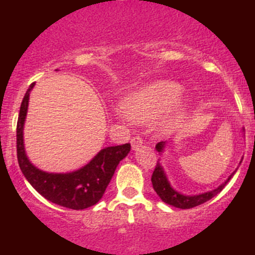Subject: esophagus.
<instances>
[{"label": "esophagus", "instance_id": "esophagus-1", "mask_svg": "<svg viewBox=\"0 0 255 255\" xmlns=\"http://www.w3.org/2000/svg\"><path fill=\"white\" fill-rule=\"evenodd\" d=\"M130 144H132L133 150H137L139 146H142L143 140H142V138L139 137V135H135V137H133L132 140H130Z\"/></svg>", "mask_w": 255, "mask_h": 255}]
</instances>
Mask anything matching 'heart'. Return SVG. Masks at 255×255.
I'll list each match as a JSON object with an SVG mask.
<instances>
[{"label":"heart","instance_id":"1","mask_svg":"<svg viewBox=\"0 0 255 255\" xmlns=\"http://www.w3.org/2000/svg\"><path fill=\"white\" fill-rule=\"evenodd\" d=\"M184 87L173 80H156L128 95L123 101L125 113L137 123H151L171 110L166 125L177 127L190 109L187 99H180Z\"/></svg>","mask_w":255,"mask_h":255}]
</instances>
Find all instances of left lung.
<instances>
[{
    "instance_id": "left-lung-1",
    "label": "left lung",
    "mask_w": 255,
    "mask_h": 255,
    "mask_svg": "<svg viewBox=\"0 0 255 255\" xmlns=\"http://www.w3.org/2000/svg\"><path fill=\"white\" fill-rule=\"evenodd\" d=\"M165 144L166 142H159L155 145V149L159 151V154H161L164 151ZM241 163L242 160L239 161V164ZM237 169H236V170L228 176V179L226 180L223 184H221L220 186L216 187L215 190H211V191H207V192H202V194H199V195H185V194H181V192L176 191V190L171 186L170 181H169L168 176H166L165 170H164V168L161 166L160 161H158V163H156L155 169H154L153 171V175H151V184H153V189L155 190L156 195L160 197L161 201H164L168 205H171V206L174 207L186 210V208H192V207L199 206V205L205 204V202H207L208 200H211L212 197H215L216 195L220 194V192L222 191L223 187L227 185V182L232 179L233 175H235Z\"/></svg>"
}]
</instances>
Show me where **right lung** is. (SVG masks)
Masks as SVG:
<instances>
[{"mask_svg":"<svg viewBox=\"0 0 255 255\" xmlns=\"http://www.w3.org/2000/svg\"><path fill=\"white\" fill-rule=\"evenodd\" d=\"M32 84L23 97L17 122V158L23 175L30 185L53 204L71 210H85L96 205L104 196L116 168L130 151V144L101 149L86 165L70 173H47L28 159L23 140V128L28 112Z\"/></svg>","mask_w":255,"mask_h":255,"instance_id":"right-lung-1","label":"right lung"}]
</instances>
